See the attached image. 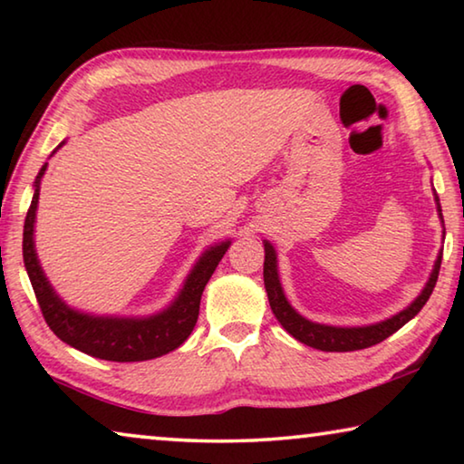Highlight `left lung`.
<instances>
[{
	"instance_id": "1",
	"label": "left lung",
	"mask_w": 464,
	"mask_h": 464,
	"mask_svg": "<svg viewBox=\"0 0 464 464\" xmlns=\"http://www.w3.org/2000/svg\"><path fill=\"white\" fill-rule=\"evenodd\" d=\"M434 200H436L440 223L444 225L442 207H440V198H438L436 190H434ZM264 251H266L264 286H266V293H268L272 313L280 321V325L285 327L286 332L295 337V340H298L304 345H311V348H315V350H324V352L364 350V348H371V345H374V343H381L382 340H387V337L395 334L397 329H401L407 321H411L415 315H418L423 304L428 303L431 290H434V286H436L440 264H442V251H440L436 262H434V268H431V272H430L426 286L421 288V293L415 296V301L411 304H407L403 311L395 313V315H391L384 321H376V324H371V325L342 327V325L317 324V321L303 317L301 313H298L293 304L288 303V298L285 295V288H282L280 274H278V254L268 239H264Z\"/></svg>"
}]
</instances>
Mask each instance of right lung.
<instances>
[{
  "mask_svg": "<svg viewBox=\"0 0 464 464\" xmlns=\"http://www.w3.org/2000/svg\"><path fill=\"white\" fill-rule=\"evenodd\" d=\"M63 145L65 140H61L57 149ZM57 149L51 155L57 153ZM46 168L49 163H44L34 179L33 202H30L24 221L22 256H24V266L36 301L41 304L44 321L53 329V334L83 354L110 360V362H143V360L160 358L179 348L192 334L196 319H198L202 290L213 276L218 262L223 260L225 251L229 249L231 239L218 241L204 249L192 270L188 272L174 301L166 309L151 313V315H96V313L69 307L46 278L34 246L38 194H41V179Z\"/></svg>",
  "mask_w": 464,
  "mask_h": 464,
  "instance_id": "right-lung-1",
  "label": "right lung"
}]
</instances>
